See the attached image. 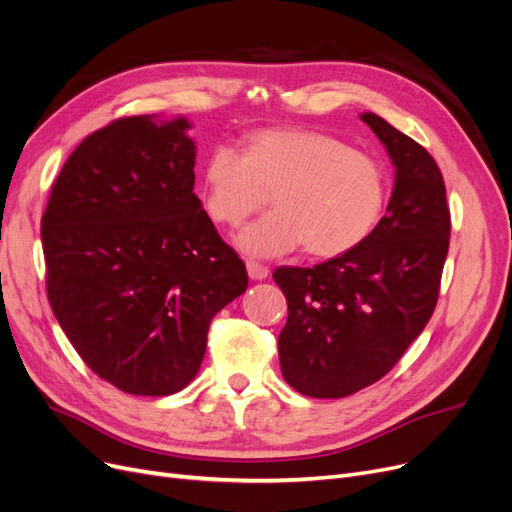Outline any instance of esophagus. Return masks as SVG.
Masks as SVG:
<instances>
[{
    "label": "esophagus",
    "instance_id": "obj_1",
    "mask_svg": "<svg viewBox=\"0 0 512 512\" xmlns=\"http://www.w3.org/2000/svg\"><path fill=\"white\" fill-rule=\"evenodd\" d=\"M247 272H249L251 280H265L270 276V270L257 261H247Z\"/></svg>",
    "mask_w": 512,
    "mask_h": 512
}]
</instances>
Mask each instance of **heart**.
<instances>
[{
    "mask_svg": "<svg viewBox=\"0 0 512 512\" xmlns=\"http://www.w3.org/2000/svg\"><path fill=\"white\" fill-rule=\"evenodd\" d=\"M205 209L219 224L238 226L268 203L265 213L234 242L251 257H278L307 242V251L332 257L362 244L387 203L385 167L368 152L309 129H272L247 150L219 144L203 169Z\"/></svg>",
    "mask_w": 512,
    "mask_h": 512,
    "instance_id": "heart-1",
    "label": "heart"
}]
</instances>
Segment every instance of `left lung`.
<instances>
[{
    "label": "left lung",
    "mask_w": 512,
    "mask_h": 512,
    "mask_svg": "<svg viewBox=\"0 0 512 512\" xmlns=\"http://www.w3.org/2000/svg\"><path fill=\"white\" fill-rule=\"evenodd\" d=\"M360 119L395 167L387 215L355 249L272 274L288 305L282 376L318 399L351 395L397 364L433 316L450 247L446 184L431 154L379 115Z\"/></svg>",
    "instance_id": "obj_1"
}]
</instances>
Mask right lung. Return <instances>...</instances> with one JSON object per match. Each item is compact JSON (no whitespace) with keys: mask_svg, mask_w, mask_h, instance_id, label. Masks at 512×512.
<instances>
[{"mask_svg":"<svg viewBox=\"0 0 512 512\" xmlns=\"http://www.w3.org/2000/svg\"><path fill=\"white\" fill-rule=\"evenodd\" d=\"M186 117H127L87 136L41 217L54 316L81 360L131 395L182 391L213 316L247 291L242 259L194 194Z\"/></svg>","mask_w":512,"mask_h":512,"instance_id":"add662e5","label":"right lung"}]
</instances>
